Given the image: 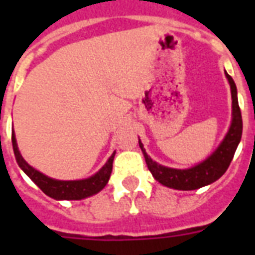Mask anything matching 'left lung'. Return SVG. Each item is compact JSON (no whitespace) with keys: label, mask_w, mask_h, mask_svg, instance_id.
<instances>
[{"label":"left lung","mask_w":255,"mask_h":255,"mask_svg":"<svg viewBox=\"0 0 255 255\" xmlns=\"http://www.w3.org/2000/svg\"><path fill=\"white\" fill-rule=\"evenodd\" d=\"M225 75L230 85V91H232V123H230L229 131L225 135L224 140L209 157H206L201 163L196 164L194 167L186 168V169L164 167L161 164L153 161L147 155L143 143L139 139V145L141 148L148 169L155 177L156 181H159L164 186L177 190L198 189V188L209 185L218 180L229 168L234 153H236V149L241 141L242 116L240 106H238L236 83H234L233 78L226 71Z\"/></svg>","instance_id":"8db88e82"}]
</instances>
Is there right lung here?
<instances>
[{
    "mask_svg": "<svg viewBox=\"0 0 255 255\" xmlns=\"http://www.w3.org/2000/svg\"><path fill=\"white\" fill-rule=\"evenodd\" d=\"M11 143H13L14 155H15V160H17L19 168L31 178V181L43 193L54 198V200H82V198H87L90 196L99 193L100 190L107 185L108 180H110L112 172V163H114V157H115L116 153V151H114V153L107 160V163L104 164L95 174H92L88 178L65 181V180H55V178L49 177V176L41 173L39 170L34 169L31 165L26 163V160L22 157L21 152L18 149L14 131L11 132Z\"/></svg>",
    "mask_w": 255,
    "mask_h": 255,
    "instance_id": "1",
    "label": "right lung"
}]
</instances>
